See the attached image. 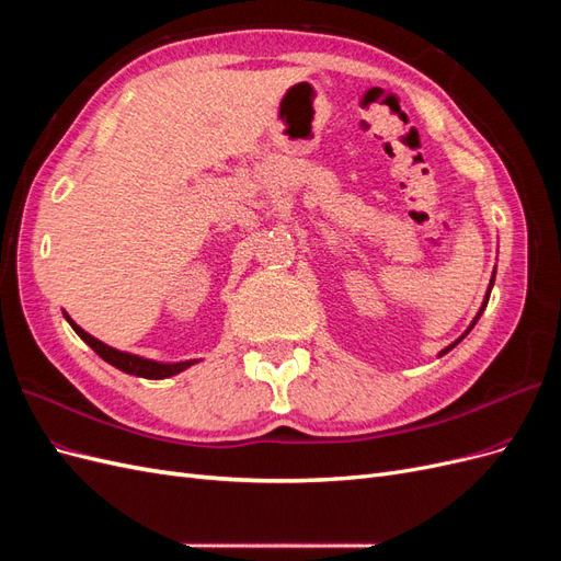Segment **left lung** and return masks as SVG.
Listing matches in <instances>:
<instances>
[{"label":"left lung","instance_id":"1","mask_svg":"<svg viewBox=\"0 0 561 561\" xmlns=\"http://www.w3.org/2000/svg\"><path fill=\"white\" fill-rule=\"evenodd\" d=\"M491 285H494V278H491ZM491 285H489V290H486V299H484V304H482V309H480V313H478V318H474V320H472V325H470V328H468V332H470V330H472V328H474V322H478V320H480V316H482V311H484V309H486V301H489V295H491ZM468 332H466V334H468ZM466 334H463V336H466ZM463 336H461V339H463ZM461 339H456V342H454V344H449V346H447V348H445V351H443V353H439V355H445V353H447V351H451V348H454V346H456V344H458V342H461Z\"/></svg>","mask_w":561,"mask_h":561}]
</instances>
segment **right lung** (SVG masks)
<instances>
[{
    "label": "right lung",
    "mask_w": 561,
    "mask_h": 561,
    "mask_svg": "<svg viewBox=\"0 0 561 561\" xmlns=\"http://www.w3.org/2000/svg\"><path fill=\"white\" fill-rule=\"evenodd\" d=\"M67 320H70V316H65ZM72 330L87 342L100 358L107 360L110 365H114L116 369L126 371V375H135V377H142V379H165V377H173L178 375V371L186 369L190 365H194L196 360H190V363H173V365H165V363H154V360H147V358H140V355H133V353H124V351H116L103 342H98L95 336H91L89 332H83L75 320H70Z\"/></svg>",
    "instance_id": "right-lung-1"
}]
</instances>
